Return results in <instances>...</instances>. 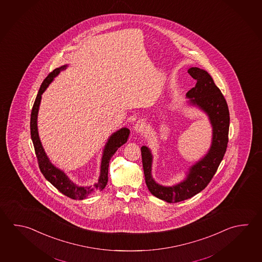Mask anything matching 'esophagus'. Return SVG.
<instances>
[{
    "label": "esophagus",
    "mask_w": 262,
    "mask_h": 262,
    "mask_svg": "<svg viewBox=\"0 0 262 262\" xmlns=\"http://www.w3.org/2000/svg\"><path fill=\"white\" fill-rule=\"evenodd\" d=\"M144 127H145L144 120H143V119H139L138 121L134 125V132H135L136 134H141V133H143Z\"/></svg>",
    "instance_id": "obj_1"
}]
</instances>
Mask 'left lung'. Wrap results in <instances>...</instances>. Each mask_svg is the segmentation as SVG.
<instances>
[{"mask_svg": "<svg viewBox=\"0 0 262 262\" xmlns=\"http://www.w3.org/2000/svg\"><path fill=\"white\" fill-rule=\"evenodd\" d=\"M188 73L196 79L195 86L186 94L187 104L206 114L212 127V140L207 153L188 168L186 177L171 186L157 183L152 176L153 155L151 150L141 147L145 183L150 193L168 203H177L193 198L207 187L217 171L226 152L230 114L227 103L211 76L199 68H190Z\"/></svg>", "mask_w": 262, "mask_h": 262, "instance_id": "8db88e82", "label": "left lung"}]
</instances>
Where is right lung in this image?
Here are the masks:
<instances>
[{
    "mask_svg": "<svg viewBox=\"0 0 262 262\" xmlns=\"http://www.w3.org/2000/svg\"><path fill=\"white\" fill-rule=\"evenodd\" d=\"M68 64H64L60 68L55 69L53 72H51L43 82L40 85V90L35 99L34 104L31 111L30 116V135L31 140L34 145L35 153L38 158V163L40 167V171L43 174L45 179L52 183L59 192L64 193V195L72 198L82 200L88 198L91 194L103 190L108 181V166L109 161L113 157L114 154L117 150L127 143L129 129L128 128H121L116 133L111 134L107 139V142L104 145L101 159V166H100V175H99L97 183H94L92 186H79L78 184L73 183L69 176L64 172L62 169L56 168L54 164L50 161L48 156L45 153L43 146L40 142L39 132H38V113L40 108L41 95L45 93V90L48 88L50 83L54 80L56 76L59 75L61 71L67 69Z\"/></svg>",
    "mask_w": 262,
    "mask_h": 262,
    "instance_id": "1",
    "label": "right lung"
}]
</instances>
